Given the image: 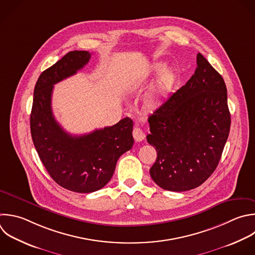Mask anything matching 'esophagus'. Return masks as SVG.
Here are the masks:
<instances>
[{
    "instance_id": "obj_1",
    "label": "esophagus",
    "mask_w": 255,
    "mask_h": 255,
    "mask_svg": "<svg viewBox=\"0 0 255 255\" xmlns=\"http://www.w3.org/2000/svg\"><path fill=\"white\" fill-rule=\"evenodd\" d=\"M132 136L135 141H141L142 139H144L145 134L139 128H134L132 130Z\"/></svg>"
}]
</instances>
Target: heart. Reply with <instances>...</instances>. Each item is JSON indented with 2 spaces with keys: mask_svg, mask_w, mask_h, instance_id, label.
<instances>
[{
  "mask_svg": "<svg viewBox=\"0 0 255 255\" xmlns=\"http://www.w3.org/2000/svg\"><path fill=\"white\" fill-rule=\"evenodd\" d=\"M164 68H165V65L162 63L154 64L152 68L149 70L147 77L152 75H158L159 73H161ZM176 81H177V75L173 70L171 69L165 70L160 75L156 85L146 96L145 98L146 107L151 111L158 109L162 105L163 101L173 91Z\"/></svg>",
  "mask_w": 255,
  "mask_h": 255,
  "instance_id": "obj_1",
  "label": "heart"
}]
</instances>
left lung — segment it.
I'll return each mask as SVG.
<instances>
[{
  "instance_id": "obj_1",
  "label": "left lung",
  "mask_w": 255,
  "mask_h": 255,
  "mask_svg": "<svg viewBox=\"0 0 255 255\" xmlns=\"http://www.w3.org/2000/svg\"><path fill=\"white\" fill-rule=\"evenodd\" d=\"M196 64L188 82L148 118L146 139L157 152L149 173L165 190L202 184L215 170L229 134L225 83L200 53Z\"/></svg>"
}]
</instances>
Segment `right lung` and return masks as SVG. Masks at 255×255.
<instances>
[{
  "mask_svg": "<svg viewBox=\"0 0 255 255\" xmlns=\"http://www.w3.org/2000/svg\"><path fill=\"white\" fill-rule=\"evenodd\" d=\"M87 51H73L39 77L31 113V133L40 159L62 187L80 193L103 188L112 178L119 157L133 144L129 118L83 135H72L52 111L54 85L77 74L90 61Z\"/></svg>",
  "mask_w": 255,
  "mask_h": 255,
  "instance_id": "1",
  "label": "right lung"
}]
</instances>
